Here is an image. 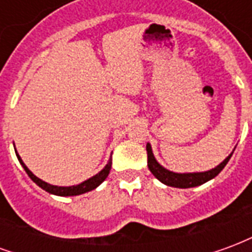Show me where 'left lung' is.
<instances>
[{
    "label": "left lung",
    "instance_id": "obj_1",
    "mask_svg": "<svg viewBox=\"0 0 252 252\" xmlns=\"http://www.w3.org/2000/svg\"><path fill=\"white\" fill-rule=\"evenodd\" d=\"M147 150V164L150 171L153 173L154 177L159 180L162 184L167 186H173V188H180V189H188V188H194V186H200L202 184H205L208 181L213 180L220 171H221L225 164L228 163V160L232 157L233 151L227 158L222 160L221 163L217 164L215 169L208 170V171H200V173H174V171H170V170L164 169L162 164H159V162L155 159L153 153V148L151 144L147 143L146 146Z\"/></svg>",
    "mask_w": 252,
    "mask_h": 252
}]
</instances>
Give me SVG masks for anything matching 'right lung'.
I'll return each mask as SVG.
<instances>
[{
	"label": "right lung",
	"mask_w": 252,
	"mask_h": 252,
	"mask_svg": "<svg viewBox=\"0 0 252 252\" xmlns=\"http://www.w3.org/2000/svg\"><path fill=\"white\" fill-rule=\"evenodd\" d=\"M16 155H17V159H19V162L21 163V166L24 167L25 173L28 174L31 180L35 182L36 185L40 186L41 189L46 190L48 193H51V194H55V195H62V197H70V195H79V194H83V193H88L90 190L95 189L97 186H99L105 180H106V177L109 174L110 171V167H112V158H109L108 160V163L105 164V167L99 173H97L95 175H93L92 178H89V180L83 181L81 184H78V185H72V186H57V185H51V184H47L44 182L43 180L40 178H37L32 171H31L25 163L23 162V159L20 158V155L17 154L16 151Z\"/></svg>",
	"instance_id": "1"
}]
</instances>
